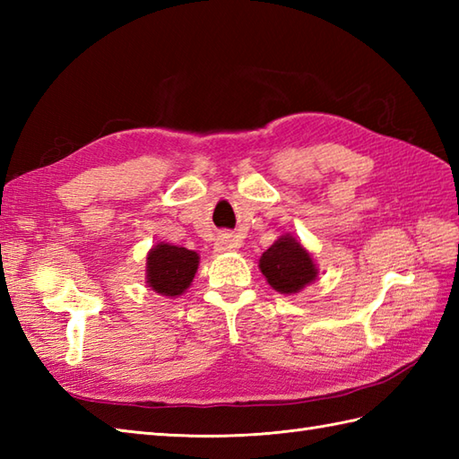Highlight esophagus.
<instances>
[{
  "label": "esophagus",
  "mask_w": 459,
  "mask_h": 459,
  "mask_svg": "<svg viewBox=\"0 0 459 459\" xmlns=\"http://www.w3.org/2000/svg\"><path fill=\"white\" fill-rule=\"evenodd\" d=\"M235 248V238H232L230 235H221L217 238V242H214V250L217 252H224V250H230Z\"/></svg>",
  "instance_id": "34e87169"
}]
</instances>
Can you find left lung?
<instances>
[{
    "mask_svg": "<svg viewBox=\"0 0 459 459\" xmlns=\"http://www.w3.org/2000/svg\"><path fill=\"white\" fill-rule=\"evenodd\" d=\"M260 270L266 276L268 284L281 294H296L317 276L309 252L290 235L278 238L262 255Z\"/></svg>",
    "mask_w": 459,
    "mask_h": 459,
    "instance_id": "left-lung-1",
    "label": "left lung"
}]
</instances>
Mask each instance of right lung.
<instances>
[{"mask_svg": "<svg viewBox=\"0 0 459 459\" xmlns=\"http://www.w3.org/2000/svg\"><path fill=\"white\" fill-rule=\"evenodd\" d=\"M197 264V252L161 242L148 255V284L161 296H181L193 281Z\"/></svg>", "mask_w": 459, "mask_h": 459, "instance_id": "obj_1", "label": "right lung"}]
</instances>
